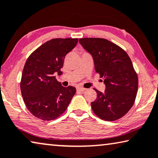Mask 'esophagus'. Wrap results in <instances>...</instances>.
<instances>
[{
	"mask_svg": "<svg viewBox=\"0 0 158 158\" xmlns=\"http://www.w3.org/2000/svg\"><path fill=\"white\" fill-rule=\"evenodd\" d=\"M77 91H84V90H85V88H83V87H77Z\"/></svg>",
	"mask_w": 158,
	"mask_h": 158,
	"instance_id": "obj_1",
	"label": "esophagus"
}]
</instances>
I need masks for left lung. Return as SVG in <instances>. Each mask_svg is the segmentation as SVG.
<instances>
[{
    "label": "left lung",
    "mask_w": 158,
    "mask_h": 158,
    "mask_svg": "<svg viewBox=\"0 0 158 158\" xmlns=\"http://www.w3.org/2000/svg\"><path fill=\"white\" fill-rule=\"evenodd\" d=\"M90 52L95 72L103 77L106 88L103 93L96 89L97 98L91 102L93 111L106 121L123 117L133 106L138 88V77L127 52L115 43L104 38L79 39Z\"/></svg>",
    "instance_id": "1"
}]
</instances>
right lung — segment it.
<instances>
[{
    "label": "right lung",
    "mask_w": 158,
    "mask_h": 158,
    "mask_svg": "<svg viewBox=\"0 0 158 158\" xmlns=\"http://www.w3.org/2000/svg\"><path fill=\"white\" fill-rule=\"evenodd\" d=\"M77 38H54L30 55L25 64L20 90L32 115L42 120H52L68 108L76 89L61 85L55 74L63 73L64 59L77 45Z\"/></svg>",
    "instance_id": "1"
}]
</instances>
